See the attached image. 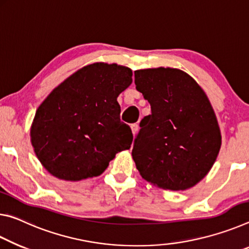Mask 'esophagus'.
<instances>
[{
  "label": "esophagus",
  "mask_w": 249,
  "mask_h": 249,
  "mask_svg": "<svg viewBox=\"0 0 249 249\" xmlns=\"http://www.w3.org/2000/svg\"><path fill=\"white\" fill-rule=\"evenodd\" d=\"M130 127H131V131L133 133V136H136L137 132H138V130H139V125H138L137 124H132L131 125H130Z\"/></svg>",
  "instance_id": "1"
}]
</instances>
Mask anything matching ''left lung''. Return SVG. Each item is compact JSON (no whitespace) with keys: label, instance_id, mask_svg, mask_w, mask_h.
<instances>
[{"label":"left lung","instance_id":"left-lung-1","mask_svg":"<svg viewBox=\"0 0 249 249\" xmlns=\"http://www.w3.org/2000/svg\"><path fill=\"white\" fill-rule=\"evenodd\" d=\"M134 84L151 106L132 149L138 171L160 189H191L210 172L222 144L209 98L192 77L177 68L139 69Z\"/></svg>","mask_w":249,"mask_h":249}]
</instances>
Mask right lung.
I'll use <instances>...</instances> for the list:
<instances>
[{
  "mask_svg": "<svg viewBox=\"0 0 249 249\" xmlns=\"http://www.w3.org/2000/svg\"><path fill=\"white\" fill-rule=\"evenodd\" d=\"M132 83V71L95 63L74 72L46 97L35 113L31 142L42 165L55 178L80 181L98 177L133 136L120 121L117 98Z\"/></svg>",
  "mask_w": 249,
  "mask_h": 249,
  "instance_id": "1",
  "label": "right lung"
}]
</instances>
